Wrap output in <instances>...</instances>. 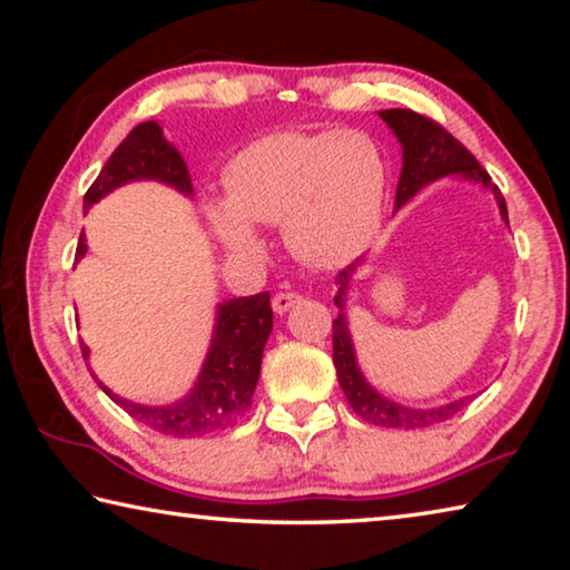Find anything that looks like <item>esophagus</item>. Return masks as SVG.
I'll return each mask as SVG.
<instances>
[{"label":"esophagus","mask_w":570,"mask_h":570,"mask_svg":"<svg viewBox=\"0 0 570 570\" xmlns=\"http://www.w3.org/2000/svg\"><path fill=\"white\" fill-rule=\"evenodd\" d=\"M302 294H296V292H278L276 296H274V302H272V306H274V312L276 314H286L288 308H292L294 304H298L302 302Z\"/></svg>","instance_id":"esophagus-1"}]
</instances>
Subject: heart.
Returning <instances> with one entry per match:
<instances>
[{"instance_id":"1","label":"heart","mask_w":570,"mask_h":570,"mask_svg":"<svg viewBox=\"0 0 570 570\" xmlns=\"http://www.w3.org/2000/svg\"><path fill=\"white\" fill-rule=\"evenodd\" d=\"M230 208L214 210L228 248H256L250 224H282L288 248L314 266H340L370 246L382 220L387 166L360 130L272 132L228 163Z\"/></svg>"}]
</instances>
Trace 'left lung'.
<instances>
[{"label": "left lung", "mask_w": 570, "mask_h": 570, "mask_svg": "<svg viewBox=\"0 0 570 570\" xmlns=\"http://www.w3.org/2000/svg\"><path fill=\"white\" fill-rule=\"evenodd\" d=\"M380 118L390 125L402 142L404 166L397 183L394 208L407 204L414 193L428 186V183L438 180L442 176H450V173H460V176L493 188L500 214H503V218L508 220L505 198L500 196V188L493 186L488 170L482 168L475 160V156L462 146L455 135H450L445 128H442L438 120H432L428 115L414 112L407 108L380 110ZM352 272H354V264L342 268L340 276H336V282H340V294L334 296V304L340 308H344V286ZM332 344H334L336 380H340V387L346 394V402H350V407L370 424H380V428L420 430V428H430V424L455 417L460 410L468 407L470 397L450 402L445 407H438V410H412V407H402V404L392 400H384L382 394L374 392L370 384L364 382L362 372L356 370L354 350H352V340H350V330H346L344 314H340L332 322Z\"/></svg>", "instance_id": "obj_1"}]
</instances>
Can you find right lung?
Returning <instances> with one entry per match:
<instances>
[{
	"label": "right lung",
	"mask_w": 570,
	"mask_h": 570,
	"mask_svg": "<svg viewBox=\"0 0 570 570\" xmlns=\"http://www.w3.org/2000/svg\"><path fill=\"white\" fill-rule=\"evenodd\" d=\"M138 178L163 180L168 186L178 188L180 193H186V196L193 193L188 166L178 156V150L168 146L166 138H163V128L153 120L135 125L128 132V138L112 150V156L102 166L100 176L92 180V186L85 193L82 208L88 210L92 204H98L105 193ZM85 250H88V246H85V236L80 234L75 258H82ZM272 330L274 312L268 292L256 296H240L234 298V302L220 304L214 344H210L208 360L196 387L190 390L188 397H183L176 404H168V407H142V404H135L112 394L102 382H95L130 417L163 432V435H208V432L226 430L228 424H234L250 407L258 372H262L264 344ZM80 350L85 360H88V346H80Z\"/></svg>",
	"instance_id": "1"
}]
</instances>
